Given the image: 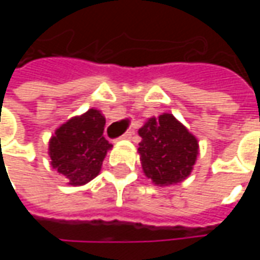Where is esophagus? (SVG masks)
Wrapping results in <instances>:
<instances>
[{
	"mask_svg": "<svg viewBox=\"0 0 260 260\" xmlns=\"http://www.w3.org/2000/svg\"><path fill=\"white\" fill-rule=\"evenodd\" d=\"M134 134H135V132H134V131H129V132H125L124 135L121 136V138H119V139H131V138H132V136H134Z\"/></svg>",
	"mask_w": 260,
	"mask_h": 260,
	"instance_id": "34e87169",
	"label": "esophagus"
}]
</instances>
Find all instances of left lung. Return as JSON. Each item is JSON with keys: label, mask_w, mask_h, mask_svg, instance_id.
Returning a JSON list of instances; mask_svg holds the SVG:
<instances>
[{"label": "left lung", "mask_w": 260, "mask_h": 260, "mask_svg": "<svg viewBox=\"0 0 260 260\" xmlns=\"http://www.w3.org/2000/svg\"><path fill=\"white\" fill-rule=\"evenodd\" d=\"M139 136L142 169L156 185L178 184L191 174L199 153L198 139L173 114L149 118Z\"/></svg>", "instance_id": "obj_1"}]
</instances>
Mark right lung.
<instances>
[{
  "label": "right lung",
  "mask_w": 260,
  "mask_h": 260,
  "mask_svg": "<svg viewBox=\"0 0 260 260\" xmlns=\"http://www.w3.org/2000/svg\"><path fill=\"white\" fill-rule=\"evenodd\" d=\"M104 125L103 114L90 108L79 117L68 119L50 139L51 166L68 178L69 185H85L100 173L103 160L113 147L103 136Z\"/></svg>",
  "instance_id": "obj_1"
}]
</instances>
